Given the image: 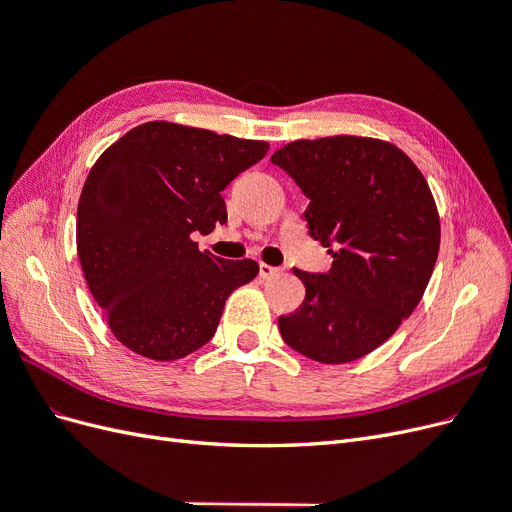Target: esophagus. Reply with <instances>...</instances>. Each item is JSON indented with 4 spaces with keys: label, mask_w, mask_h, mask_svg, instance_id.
Returning <instances> with one entry per match:
<instances>
[{
    "label": "esophagus",
    "mask_w": 512,
    "mask_h": 512,
    "mask_svg": "<svg viewBox=\"0 0 512 512\" xmlns=\"http://www.w3.org/2000/svg\"><path fill=\"white\" fill-rule=\"evenodd\" d=\"M280 267H271V265H267V262H260V277L262 280H269V277H275V275H280Z\"/></svg>",
    "instance_id": "obj_1"
}]
</instances>
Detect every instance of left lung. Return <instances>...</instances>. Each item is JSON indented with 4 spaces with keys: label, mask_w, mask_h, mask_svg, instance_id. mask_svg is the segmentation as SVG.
Masks as SVG:
<instances>
[{
    "label": "left lung",
    "mask_w": 512,
    "mask_h": 512,
    "mask_svg": "<svg viewBox=\"0 0 512 512\" xmlns=\"http://www.w3.org/2000/svg\"><path fill=\"white\" fill-rule=\"evenodd\" d=\"M271 162L309 198V235L333 256L327 273L294 269L305 299L277 327L292 350L312 361L361 359L423 297L440 250L436 200L416 164L380 138L294 141Z\"/></svg>",
    "instance_id": "8db88e82"
}]
</instances>
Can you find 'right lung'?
<instances>
[{"label":"right lung","mask_w":512,"mask_h":512,"mask_svg":"<svg viewBox=\"0 0 512 512\" xmlns=\"http://www.w3.org/2000/svg\"><path fill=\"white\" fill-rule=\"evenodd\" d=\"M269 143L170 121L123 134L91 166L76 211V252L108 329L128 350L177 361L203 348L232 290L258 262L200 252L194 232L226 222L222 190Z\"/></svg>","instance_id":"obj_1"}]
</instances>
